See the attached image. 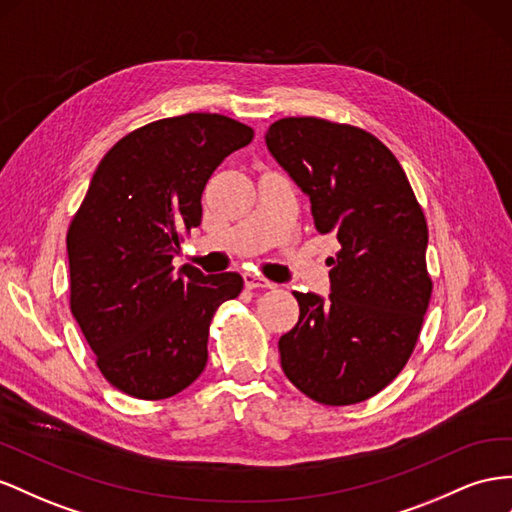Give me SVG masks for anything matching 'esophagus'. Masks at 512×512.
I'll return each mask as SVG.
<instances>
[{"mask_svg":"<svg viewBox=\"0 0 512 512\" xmlns=\"http://www.w3.org/2000/svg\"><path fill=\"white\" fill-rule=\"evenodd\" d=\"M243 280H245L247 288H273L275 286L273 282L260 278V275H254V273H245Z\"/></svg>","mask_w":512,"mask_h":512,"instance_id":"1","label":"esophagus"}]
</instances>
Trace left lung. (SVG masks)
<instances>
[{"instance_id":"1","label":"left lung","mask_w":512,"mask_h":512,"mask_svg":"<svg viewBox=\"0 0 512 512\" xmlns=\"http://www.w3.org/2000/svg\"><path fill=\"white\" fill-rule=\"evenodd\" d=\"M265 140L310 198L316 230L340 243L329 299L293 293L299 321L278 342L282 370L316 403H362L405 368L431 301L422 206L392 150L364 129L282 118Z\"/></svg>"}]
</instances>
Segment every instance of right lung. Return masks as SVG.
<instances>
[{
    "label": "right lung",
    "instance_id": "1",
    "mask_svg": "<svg viewBox=\"0 0 512 512\" xmlns=\"http://www.w3.org/2000/svg\"><path fill=\"white\" fill-rule=\"evenodd\" d=\"M252 140L228 116L185 114L124 135L96 168L66 234L71 312L116 390L161 400L202 375L213 314L243 278L172 258L217 165Z\"/></svg>",
    "mask_w": 512,
    "mask_h": 512
}]
</instances>
